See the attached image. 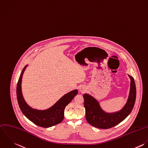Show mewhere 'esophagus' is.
Listing matches in <instances>:
<instances>
[{
  "label": "esophagus",
  "mask_w": 148,
  "mask_h": 148,
  "mask_svg": "<svg viewBox=\"0 0 148 148\" xmlns=\"http://www.w3.org/2000/svg\"><path fill=\"white\" fill-rule=\"evenodd\" d=\"M86 88L84 87H80V88H79V91L81 92H84L85 91H86Z\"/></svg>",
  "instance_id": "esophagus-1"
}]
</instances>
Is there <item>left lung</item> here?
Listing matches in <instances>:
<instances>
[{"mask_svg":"<svg viewBox=\"0 0 148 148\" xmlns=\"http://www.w3.org/2000/svg\"><path fill=\"white\" fill-rule=\"evenodd\" d=\"M130 79V89L127 102L119 111L107 113L100 106L98 100L88 94L83 95L86 118L92 126L102 129L112 127L123 121L132 112L136 98V87L134 80L129 75Z\"/></svg>","mask_w":148,"mask_h":148,"instance_id":"1","label":"left lung"}]
</instances>
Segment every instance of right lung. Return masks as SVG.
Masks as SVG:
<instances>
[{"label": "right lung", "instance_id": "obj_1", "mask_svg": "<svg viewBox=\"0 0 148 148\" xmlns=\"http://www.w3.org/2000/svg\"><path fill=\"white\" fill-rule=\"evenodd\" d=\"M28 65L23 69L19 76L17 87L16 96L19 106L25 116L33 123L42 127H49L61 123L64 118V110L65 107L77 94V90H73L64 95L53 106L47 110H39L29 106L23 98L21 83L23 73Z\"/></svg>", "mask_w": 148, "mask_h": 148}]
</instances>
